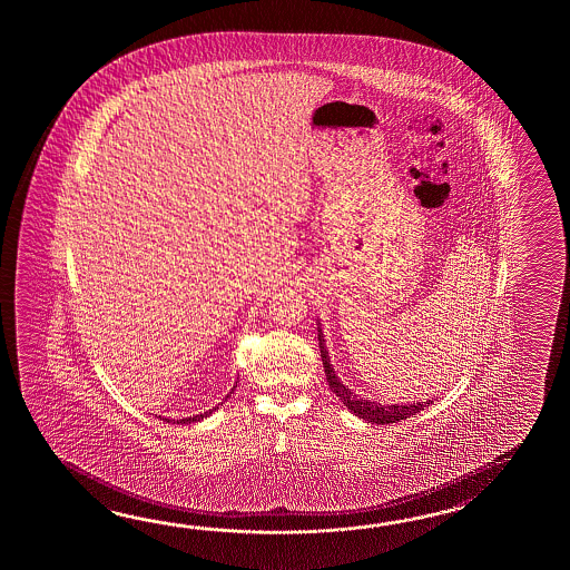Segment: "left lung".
Listing matches in <instances>:
<instances>
[{
  "instance_id": "obj_1",
  "label": "left lung",
  "mask_w": 570,
  "mask_h": 570,
  "mask_svg": "<svg viewBox=\"0 0 570 570\" xmlns=\"http://www.w3.org/2000/svg\"><path fill=\"white\" fill-rule=\"evenodd\" d=\"M315 324H317V342H320V352H322V363H324V371H326L327 385L356 417H361L364 422H371V424H397L401 420H407V417H412L415 413L422 412V410L430 407L434 403V397H432V400L417 401V403L413 401V403H393V405H389V403H376V401L368 400V397L366 400L358 397L352 389L346 387L342 383L338 373L334 371V366L330 363V356H327L326 340H324V332H322V326H320V320Z\"/></svg>"
}]
</instances>
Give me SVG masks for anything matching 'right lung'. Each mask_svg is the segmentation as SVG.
Masks as SVG:
<instances>
[{"instance_id": "add662e5", "label": "right lung", "mask_w": 570, "mask_h": 570, "mask_svg": "<svg viewBox=\"0 0 570 570\" xmlns=\"http://www.w3.org/2000/svg\"><path fill=\"white\" fill-rule=\"evenodd\" d=\"M236 385H238V383H236ZM236 385H234V387H232L230 393H228V395H226V400H228V397H230L232 393H234V391H236ZM219 405H222V403H218V405H216V407H212V410H207V412L197 413V415H189V417H179V420H169V417H163V420H167V422H173V424H194V422H202V420H204V417H209V415H212V413H214V412H216V410H218ZM158 417H160V415H158Z\"/></svg>"}]
</instances>
